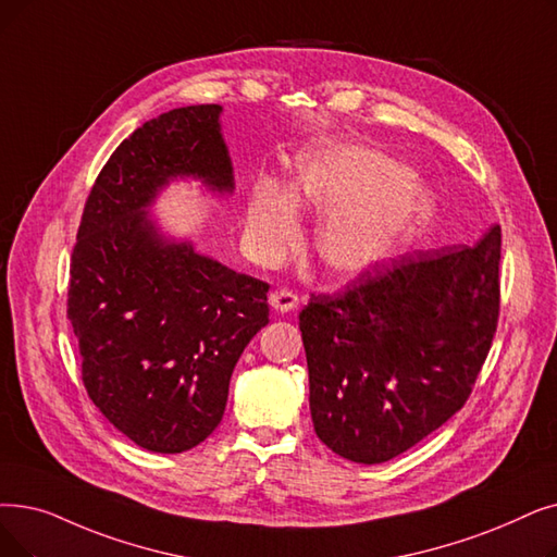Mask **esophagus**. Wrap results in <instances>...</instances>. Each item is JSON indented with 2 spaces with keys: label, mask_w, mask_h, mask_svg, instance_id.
Returning <instances> with one entry per match:
<instances>
[{
  "label": "esophagus",
  "mask_w": 557,
  "mask_h": 557,
  "mask_svg": "<svg viewBox=\"0 0 557 557\" xmlns=\"http://www.w3.org/2000/svg\"><path fill=\"white\" fill-rule=\"evenodd\" d=\"M298 296L294 292H288V288H277V292H273L269 296V305L280 311V313H286V311H294L298 307Z\"/></svg>",
  "instance_id": "1"
}]
</instances>
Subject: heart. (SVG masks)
<instances>
[{"instance_id": "obj_1", "label": "heart", "mask_w": 557, "mask_h": 557, "mask_svg": "<svg viewBox=\"0 0 557 557\" xmlns=\"http://www.w3.org/2000/svg\"><path fill=\"white\" fill-rule=\"evenodd\" d=\"M298 207L325 213L317 250L334 275H359L389 257L430 215L428 190L405 165L367 145L336 143L300 157L292 184H255L246 234L261 259H275L300 232Z\"/></svg>"}]
</instances>
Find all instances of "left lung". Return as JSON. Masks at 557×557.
Wrapping results in <instances>:
<instances>
[{
  "mask_svg": "<svg viewBox=\"0 0 557 557\" xmlns=\"http://www.w3.org/2000/svg\"><path fill=\"white\" fill-rule=\"evenodd\" d=\"M500 227L403 255L300 311L319 440L357 465L419 444L467 403L498 321Z\"/></svg>",
  "mask_w": 557,
  "mask_h": 557,
  "instance_id": "8db88e82",
  "label": "left lung"
}]
</instances>
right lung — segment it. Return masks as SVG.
<instances>
[{
	"instance_id": "1",
	"label": "right lung",
	"mask_w": 557,
	"mask_h": 557,
	"mask_svg": "<svg viewBox=\"0 0 557 557\" xmlns=\"http://www.w3.org/2000/svg\"><path fill=\"white\" fill-rule=\"evenodd\" d=\"M219 104L161 113L117 145L84 207L67 319L95 407L145 450L184 453L219 428L230 377L269 323V284L165 236L150 207L177 180L234 190Z\"/></svg>"
}]
</instances>
